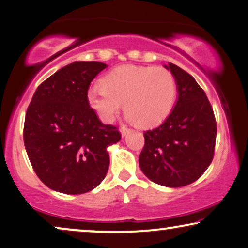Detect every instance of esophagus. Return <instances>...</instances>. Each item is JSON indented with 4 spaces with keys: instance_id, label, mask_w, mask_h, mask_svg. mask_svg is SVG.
I'll list each match as a JSON object with an SVG mask.
<instances>
[{
    "instance_id": "esophagus-1",
    "label": "esophagus",
    "mask_w": 248,
    "mask_h": 248,
    "mask_svg": "<svg viewBox=\"0 0 248 248\" xmlns=\"http://www.w3.org/2000/svg\"><path fill=\"white\" fill-rule=\"evenodd\" d=\"M120 131H121L122 137H125L128 133V132H130V128H127L126 126H124V125H123V126L120 128Z\"/></svg>"
}]
</instances>
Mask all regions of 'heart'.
Returning a JSON list of instances; mask_svg holds the SVG:
<instances>
[{
  "mask_svg": "<svg viewBox=\"0 0 248 248\" xmlns=\"http://www.w3.org/2000/svg\"><path fill=\"white\" fill-rule=\"evenodd\" d=\"M175 95V78L170 70L127 65L106 74L101 88L88 90L86 101L105 123L114 121L123 102L128 121L141 127H153L169 116Z\"/></svg>",
  "mask_w": 248,
  "mask_h": 248,
  "instance_id": "heart-1",
  "label": "heart"
}]
</instances>
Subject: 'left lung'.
Instances as JSON below:
<instances>
[{
  "label": "left lung",
  "instance_id": "8db88e82",
  "mask_svg": "<svg viewBox=\"0 0 248 248\" xmlns=\"http://www.w3.org/2000/svg\"><path fill=\"white\" fill-rule=\"evenodd\" d=\"M164 67L174 76L178 99L169 117L143 133L139 165L153 182L178 188L195 182L210 166L217 122L204 90L194 77L174 63Z\"/></svg>",
  "mask_w": 248,
  "mask_h": 248
}]
</instances>
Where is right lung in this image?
<instances>
[{"instance_id":"add662e5","label":"right lung","mask_w":248,"mask_h":248,"mask_svg":"<svg viewBox=\"0 0 248 248\" xmlns=\"http://www.w3.org/2000/svg\"><path fill=\"white\" fill-rule=\"evenodd\" d=\"M106 67L98 61L69 63L42 83L31 98L25 148L35 173L54 191L84 194L107 174L108 147L121 134L101 123L86 101L90 84Z\"/></svg>"}]
</instances>
